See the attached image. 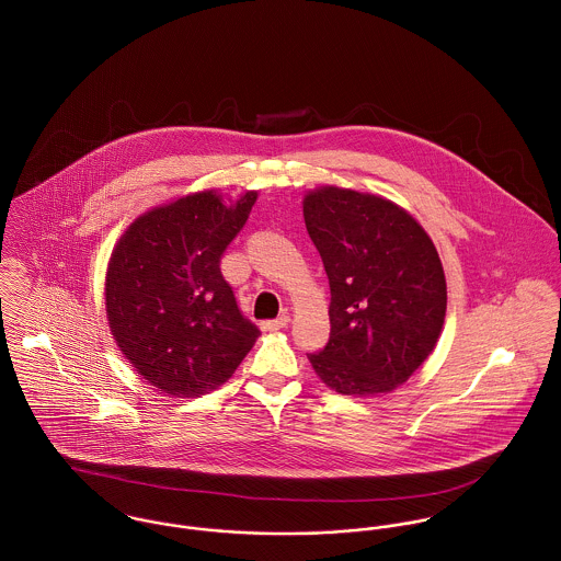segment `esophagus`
Here are the masks:
<instances>
[{
	"label": "esophagus",
	"instance_id": "obj_1",
	"mask_svg": "<svg viewBox=\"0 0 561 561\" xmlns=\"http://www.w3.org/2000/svg\"><path fill=\"white\" fill-rule=\"evenodd\" d=\"M289 316H287V313H283V316H280V318H276V320H267V321H263V323H261V328H263V330H283V328H287V325H289Z\"/></svg>",
	"mask_w": 561,
	"mask_h": 561
}]
</instances>
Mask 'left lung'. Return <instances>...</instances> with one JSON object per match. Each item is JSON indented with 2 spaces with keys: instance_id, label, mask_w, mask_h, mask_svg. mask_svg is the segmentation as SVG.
Wrapping results in <instances>:
<instances>
[{
  "instance_id": "left-lung-1",
  "label": "left lung",
  "mask_w": 561,
  "mask_h": 561,
  "mask_svg": "<svg viewBox=\"0 0 561 561\" xmlns=\"http://www.w3.org/2000/svg\"><path fill=\"white\" fill-rule=\"evenodd\" d=\"M302 207L330 283V339L309 360L341 396L389 393L440 336L447 283L438 252L423 227L382 196L325 185Z\"/></svg>"
}]
</instances>
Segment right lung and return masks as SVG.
<instances>
[{
	"label": "right lung",
	"instance_id": "1",
	"mask_svg": "<svg viewBox=\"0 0 561 561\" xmlns=\"http://www.w3.org/2000/svg\"><path fill=\"white\" fill-rule=\"evenodd\" d=\"M254 201L245 192L225 205L214 190L176 198L142 214L110 256V330L131 367L168 396L218 389L261 334L220 272Z\"/></svg>",
	"mask_w": 561,
	"mask_h": 561
}]
</instances>
